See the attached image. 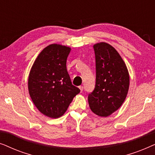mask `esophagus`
I'll use <instances>...</instances> for the list:
<instances>
[{
    "label": "esophagus",
    "instance_id": "1",
    "mask_svg": "<svg viewBox=\"0 0 155 155\" xmlns=\"http://www.w3.org/2000/svg\"><path fill=\"white\" fill-rule=\"evenodd\" d=\"M79 88H80V92H82V91H83V86H80L79 87Z\"/></svg>",
    "mask_w": 155,
    "mask_h": 155
}]
</instances>
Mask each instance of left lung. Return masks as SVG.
Returning a JSON list of instances; mask_svg holds the SVG:
<instances>
[{
    "label": "left lung",
    "instance_id": "1",
    "mask_svg": "<svg viewBox=\"0 0 155 155\" xmlns=\"http://www.w3.org/2000/svg\"><path fill=\"white\" fill-rule=\"evenodd\" d=\"M95 55L96 81L88 94L92 111L107 117L118 109L126 98L129 74L124 61L113 46L104 42L93 46Z\"/></svg>",
    "mask_w": 155,
    "mask_h": 155
}]
</instances>
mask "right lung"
<instances>
[{
  "label": "right lung",
  "mask_w": 155,
  "mask_h": 155,
  "mask_svg": "<svg viewBox=\"0 0 155 155\" xmlns=\"http://www.w3.org/2000/svg\"><path fill=\"white\" fill-rule=\"evenodd\" d=\"M71 48L51 44L40 53L31 67L28 89L38 110L48 117L63 115L80 90L72 84L66 68Z\"/></svg>",
  "instance_id": "1"
}]
</instances>
